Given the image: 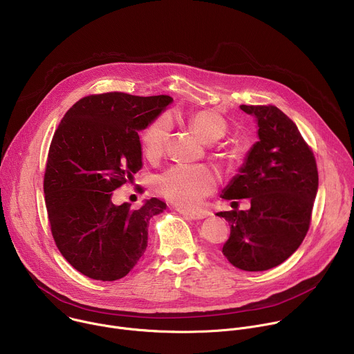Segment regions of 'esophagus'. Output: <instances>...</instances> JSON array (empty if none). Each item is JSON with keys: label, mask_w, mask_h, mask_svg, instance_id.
Instances as JSON below:
<instances>
[{"label": "esophagus", "mask_w": 354, "mask_h": 354, "mask_svg": "<svg viewBox=\"0 0 354 354\" xmlns=\"http://www.w3.org/2000/svg\"><path fill=\"white\" fill-rule=\"evenodd\" d=\"M177 210L180 215H183L185 219H189V221H199V219L205 218V215L199 214V212H191V210H184V209H177Z\"/></svg>", "instance_id": "obj_1"}]
</instances>
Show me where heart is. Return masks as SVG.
<instances>
[{
    "mask_svg": "<svg viewBox=\"0 0 354 354\" xmlns=\"http://www.w3.org/2000/svg\"><path fill=\"white\" fill-rule=\"evenodd\" d=\"M189 125L205 144H214L227 131L225 118L214 111H196L189 117ZM171 129L169 115L158 117L142 133L144 149L148 156H159ZM158 191L180 207H196L216 188V176L206 166H174L156 180Z\"/></svg>",
    "mask_w": 354,
    "mask_h": 354,
    "instance_id": "heart-1",
    "label": "heart"
}]
</instances>
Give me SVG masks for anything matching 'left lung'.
Returning a JSON list of instances; mask_svg holds the SVG:
<instances>
[{
	"label": "left lung",
	"instance_id": "left-lung-1",
	"mask_svg": "<svg viewBox=\"0 0 354 354\" xmlns=\"http://www.w3.org/2000/svg\"><path fill=\"white\" fill-rule=\"evenodd\" d=\"M240 109L255 118L259 139L221 196L250 198L251 207L216 215L230 225L222 250L227 261L259 272L285 262L303 243L318 191V170L313 151L283 111L270 104Z\"/></svg>",
	"mask_w": 354,
	"mask_h": 354
}]
</instances>
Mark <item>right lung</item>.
<instances>
[{
    "label": "right lung",
    "mask_w": 354,
    "mask_h": 354,
    "mask_svg": "<svg viewBox=\"0 0 354 354\" xmlns=\"http://www.w3.org/2000/svg\"><path fill=\"white\" fill-rule=\"evenodd\" d=\"M171 102L166 95H91L55 129L44 173L48 222L62 257L91 279L128 274L148 247L149 221L166 209L158 198L129 209L111 195L142 167L138 132Z\"/></svg>",
    "instance_id": "obj_1"
}]
</instances>
